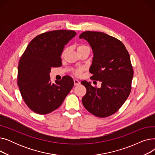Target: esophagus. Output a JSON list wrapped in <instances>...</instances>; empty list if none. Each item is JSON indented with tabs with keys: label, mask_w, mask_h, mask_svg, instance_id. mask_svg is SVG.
<instances>
[{
	"label": "esophagus",
	"mask_w": 155,
	"mask_h": 155,
	"mask_svg": "<svg viewBox=\"0 0 155 155\" xmlns=\"http://www.w3.org/2000/svg\"><path fill=\"white\" fill-rule=\"evenodd\" d=\"M73 82H74V85H78L80 84V81L78 80H77V79L73 80Z\"/></svg>",
	"instance_id": "1"
}]
</instances>
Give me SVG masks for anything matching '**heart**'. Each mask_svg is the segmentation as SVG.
<instances>
[{
  "label": "heart",
  "instance_id": "1",
  "mask_svg": "<svg viewBox=\"0 0 155 155\" xmlns=\"http://www.w3.org/2000/svg\"><path fill=\"white\" fill-rule=\"evenodd\" d=\"M89 47L87 46V45H79L77 48V51H80L81 50H84V49H86V48H88ZM67 50H64L62 53V56H63L65 53V52H66ZM85 70V67H79L78 68H76L74 70H73V73H74V75H75L77 77H80L81 75H82V73H83V71Z\"/></svg>",
  "mask_w": 155,
  "mask_h": 155
}]
</instances>
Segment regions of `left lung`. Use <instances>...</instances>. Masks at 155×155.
I'll use <instances>...</instances> for the list:
<instances>
[{"label":"left lung","instance_id":"left-lung-1","mask_svg":"<svg viewBox=\"0 0 155 155\" xmlns=\"http://www.w3.org/2000/svg\"><path fill=\"white\" fill-rule=\"evenodd\" d=\"M79 38L87 40L93 50L91 78L102 82L101 88L81 82L87 90L82 104L97 117L110 116L121 107L131 91L134 71L129 54L120 40L102 32L85 31Z\"/></svg>","mask_w":155,"mask_h":155}]
</instances>
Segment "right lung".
<instances>
[{
	"mask_svg": "<svg viewBox=\"0 0 155 155\" xmlns=\"http://www.w3.org/2000/svg\"><path fill=\"white\" fill-rule=\"evenodd\" d=\"M71 30H54L36 36L21 56L18 84L28 107L39 114L58 109L74 85L66 75L52 84L49 73L52 67L61 66L60 56L69 41L76 35Z\"/></svg>",
	"mask_w": 155,
	"mask_h": 155,
	"instance_id": "1",
	"label": "right lung"
}]
</instances>
